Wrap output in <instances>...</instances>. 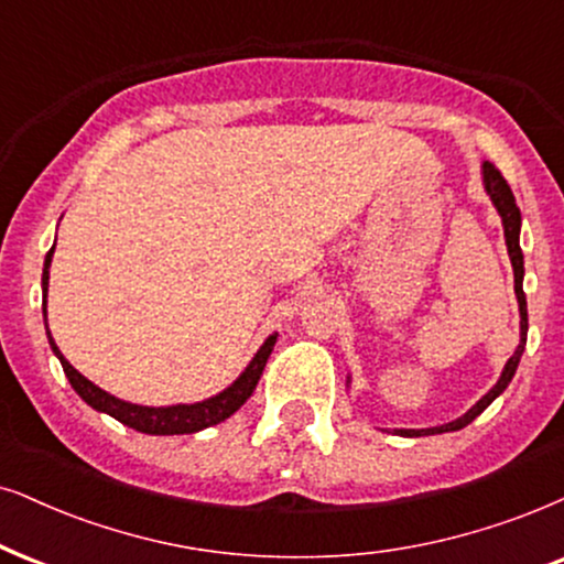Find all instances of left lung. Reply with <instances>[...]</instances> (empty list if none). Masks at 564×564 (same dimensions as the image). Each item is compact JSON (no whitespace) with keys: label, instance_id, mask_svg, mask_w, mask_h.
<instances>
[{"label":"left lung","instance_id":"8db88e82","mask_svg":"<svg viewBox=\"0 0 564 564\" xmlns=\"http://www.w3.org/2000/svg\"><path fill=\"white\" fill-rule=\"evenodd\" d=\"M484 184H487V192L491 197V203H495V208L500 210L502 216V226H505V245H508V254H510V262H512V273H516V296H518V304H520V344L516 348V354L510 356L508 365L502 369V377L497 380L495 388L489 390L487 395L481 398L479 403L474 405L471 411L463 413L460 419H455L451 424H442V426H432V430H398L403 434V437H422V434H440V432H455V430H463L466 424H471L479 413L487 409V405L495 401L497 395L502 393L505 388H508L512 375H516L518 369V361L520 356H523V348H525V333H529V310H525V294H523V252H520V245H518V234H520V210L516 205V197H512V189L510 184L505 182V176L500 174V169L495 166V163H484Z\"/></svg>","mask_w":564,"mask_h":564}]
</instances>
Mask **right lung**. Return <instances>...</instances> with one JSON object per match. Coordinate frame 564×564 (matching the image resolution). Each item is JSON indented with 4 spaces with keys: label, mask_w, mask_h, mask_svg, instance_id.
Listing matches in <instances>:
<instances>
[{
    "label": "right lung",
    "mask_w": 564,
    "mask_h": 564,
    "mask_svg": "<svg viewBox=\"0 0 564 564\" xmlns=\"http://www.w3.org/2000/svg\"><path fill=\"white\" fill-rule=\"evenodd\" d=\"M52 254H54V247L48 249L46 262H44V317H46L48 265H52ZM48 344H52L54 354L59 356L64 375H67V380L75 388V393L80 395L85 403L93 405L96 411L109 413V416L117 419V422H122L127 426H132V430L145 432V434H192V432L205 430V426L224 422V419H229L234 411H239L241 405L247 403V398L252 395L254 388H258L262 369H265V365H268V356L275 346V335H270L265 344H262L260 351L254 354V359L249 361V367L241 372L239 380L234 382L231 388H226L224 393H218L216 398H208V401H203V403L169 405V409H148V405H134V403L119 401V398L109 395L106 390L98 388V384H93L88 377H83L73 365H69L67 359H64L62 351L54 344L52 333H48Z\"/></svg>",
    "instance_id": "1"
}]
</instances>
